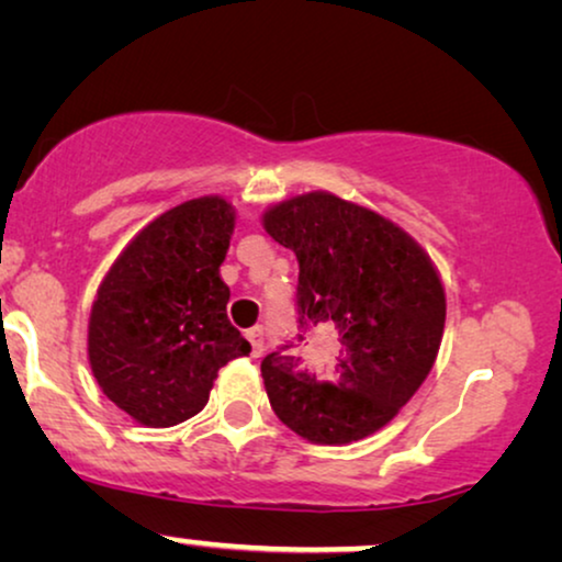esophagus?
Wrapping results in <instances>:
<instances>
[{"instance_id": "1", "label": "esophagus", "mask_w": 562, "mask_h": 562, "mask_svg": "<svg viewBox=\"0 0 562 562\" xmlns=\"http://www.w3.org/2000/svg\"><path fill=\"white\" fill-rule=\"evenodd\" d=\"M245 337H248V342H250V348H252V356H260V352H263V329L260 327H250V329H245Z\"/></svg>"}]
</instances>
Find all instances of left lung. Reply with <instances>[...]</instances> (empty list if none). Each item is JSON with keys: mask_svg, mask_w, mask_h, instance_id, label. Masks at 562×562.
Wrapping results in <instances>:
<instances>
[{"mask_svg": "<svg viewBox=\"0 0 562 562\" xmlns=\"http://www.w3.org/2000/svg\"><path fill=\"white\" fill-rule=\"evenodd\" d=\"M266 233L299 260V327L325 329L337 350L319 366L283 345L260 363L283 425L314 445L379 432L432 371L445 329V286L409 233L329 191L273 204Z\"/></svg>", "mask_w": 562, "mask_h": 562, "instance_id": "8db88e82", "label": "left lung"}]
</instances>
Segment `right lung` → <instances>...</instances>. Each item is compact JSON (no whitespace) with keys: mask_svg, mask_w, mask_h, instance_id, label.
Segmentation results:
<instances>
[{"mask_svg":"<svg viewBox=\"0 0 562 562\" xmlns=\"http://www.w3.org/2000/svg\"><path fill=\"white\" fill-rule=\"evenodd\" d=\"M235 229L222 196L189 199L145 225L99 283L89 366L137 425L173 427L204 409L217 371L248 356L229 325L220 266Z\"/></svg>","mask_w":562,"mask_h":562,"instance_id":"1","label":"right lung"}]
</instances>
